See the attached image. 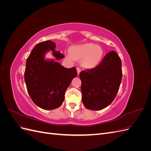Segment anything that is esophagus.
<instances>
[{
    "mask_svg": "<svg viewBox=\"0 0 151 151\" xmlns=\"http://www.w3.org/2000/svg\"><path fill=\"white\" fill-rule=\"evenodd\" d=\"M77 74H80V72H81V68L80 67H77Z\"/></svg>",
    "mask_w": 151,
    "mask_h": 151,
    "instance_id": "34e87169",
    "label": "esophagus"
}]
</instances>
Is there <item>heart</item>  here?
<instances>
[{
  "mask_svg": "<svg viewBox=\"0 0 151 151\" xmlns=\"http://www.w3.org/2000/svg\"><path fill=\"white\" fill-rule=\"evenodd\" d=\"M103 49L98 45L84 43L73 45L70 48L68 57L81 60L82 65L86 68H93L98 65L103 56Z\"/></svg>",
  "mask_w": 151,
  "mask_h": 151,
  "instance_id": "1",
  "label": "heart"
}]
</instances>
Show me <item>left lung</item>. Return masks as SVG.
Returning <instances> with one entry per match:
<instances>
[{
    "label": "left lung",
    "instance_id": "left-lung-1",
    "mask_svg": "<svg viewBox=\"0 0 151 151\" xmlns=\"http://www.w3.org/2000/svg\"><path fill=\"white\" fill-rule=\"evenodd\" d=\"M79 77L84 106L94 111L104 109L112 103L119 89L122 79L121 59L111 51L99 65L83 70Z\"/></svg>",
    "mask_w": 151,
    "mask_h": 151
}]
</instances>
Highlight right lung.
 Instances as JSON below:
<instances>
[{"label": "right lung", "instance_id": "obj_1", "mask_svg": "<svg viewBox=\"0 0 151 151\" xmlns=\"http://www.w3.org/2000/svg\"><path fill=\"white\" fill-rule=\"evenodd\" d=\"M55 48V43L50 40L38 43L26 63L24 81L28 94L36 105L46 110L61 106L66 89L77 75L76 67L67 68L58 63L64 55ZM50 51L54 59H45Z\"/></svg>", "mask_w": 151, "mask_h": 151}]
</instances>
